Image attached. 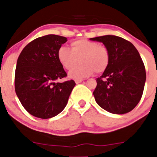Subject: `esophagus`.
Masks as SVG:
<instances>
[{
  "label": "esophagus",
  "mask_w": 157,
  "mask_h": 157,
  "mask_svg": "<svg viewBox=\"0 0 157 157\" xmlns=\"http://www.w3.org/2000/svg\"><path fill=\"white\" fill-rule=\"evenodd\" d=\"M83 79H80V78H77V79H75V83H81L82 81H83Z\"/></svg>",
  "instance_id": "obj_1"
}]
</instances>
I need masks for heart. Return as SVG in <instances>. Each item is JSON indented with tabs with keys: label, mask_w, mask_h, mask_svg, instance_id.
I'll return each mask as SVG.
<instances>
[{
	"label": "heart",
	"mask_w": 157,
	"mask_h": 157,
	"mask_svg": "<svg viewBox=\"0 0 157 157\" xmlns=\"http://www.w3.org/2000/svg\"><path fill=\"white\" fill-rule=\"evenodd\" d=\"M71 50L61 46L58 51V59L65 69L74 67L79 60L80 64L69 72L72 78L89 77L96 71L97 74L104 72L110 61L109 49L96 42L81 39L73 41Z\"/></svg>",
	"instance_id": "b5f03b06"
}]
</instances>
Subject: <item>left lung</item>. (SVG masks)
<instances>
[{
	"label": "left lung",
	"instance_id": "8db88e82",
	"mask_svg": "<svg viewBox=\"0 0 157 157\" xmlns=\"http://www.w3.org/2000/svg\"><path fill=\"white\" fill-rule=\"evenodd\" d=\"M90 40L102 42L110 55L108 67L96 79L95 100L110 113L131 112L140 102L146 81V71L138 51L129 41L112 35Z\"/></svg>",
	"mask_w": 157,
	"mask_h": 157
}]
</instances>
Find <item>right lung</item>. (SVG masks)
I'll use <instances>...</instances> for the list:
<instances>
[{
  "mask_svg": "<svg viewBox=\"0 0 157 157\" xmlns=\"http://www.w3.org/2000/svg\"><path fill=\"white\" fill-rule=\"evenodd\" d=\"M67 41L47 35L29 42L17 59L15 91L24 109L35 117L50 118L62 112L76 85L73 80L56 83L67 77L58 59V51Z\"/></svg>",
  "mask_w": 157,
  "mask_h": 157,
  "instance_id": "right-lung-1",
  "label": "right lung"
}]
</instances>
